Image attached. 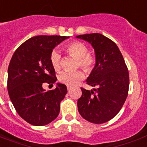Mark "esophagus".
Listing matches in <instances>:
<instances>
[{"label": "esophagus", "mask_w": 147, "mask_h": 147, "mask_svg": "<svg viewBox=\"0 0 147 147\" xmlns=\"http://www.w3.org/2000/svg\"><path fill=\"white\" fill-rule=\"evenodd\" d=\"M67 89H68V91H70V90L71 89V87H70V86H67Z\"/></svg>", "instance_id": "1"}]
</instances>
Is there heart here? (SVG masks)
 Segmentation results:
<instances>
[{"mask_svg":"<svg viewBox=\"0 0 147 147\" xmlns=\"http://www.w3.org/2000/svg\"><path fill=\"white\" fill-rule=\"evenodd\" d=\"M65 50L68 54L78 60L77 66H80L88 71H92L95 64L94 57L88 53L87 47L80 42H72L65 47ZM50 62L55 71L61 68V55L57 50H53L50 54ZM85 72L82 70L76 71H63L59 76L61 83L69 86L76 85L78 82L84 79Z\"/></svg>","mask_w":147,"mask_h":147,"instance_id":"obj_1","label":"heart"}]
</instances>
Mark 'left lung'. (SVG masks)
I'll return each instance as SVG.
<instances>
[{
	"label": "left lung",
	"instance_id": "obj_1",
	"mask_svg": "<svg viewBox=\"0 0 147 147\" xmlns=\"http://www.w3.org/2000/svg\"><path fill=\"white\" fill-rule=\"evenodd\" d=\"M89 42L95 53V65L86 79L97 88H82L78 100L81 116L93 123L111 120L123 107L129 89V73L123 55L115 42L100 33L76 36Z\"/></svg>",
	"mask_w": 147,
	"mask_h": 147
}]
</instances>
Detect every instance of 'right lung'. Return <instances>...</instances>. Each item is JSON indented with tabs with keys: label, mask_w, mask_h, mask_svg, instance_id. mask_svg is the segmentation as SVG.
Here are the masks:
<instances>
[{
	"label": "right lung",
	"mask_w": 147,
	"mask_h": 147,
	"mask_svg": "<svg viewBox=\"0 0 147 147\" xmlns=\"http://www.w3.org/2000/svg\"><path fill=\"white\" fill-rule=\"evenodd\" d=\"M69 36H36L30 38L14 52L8 67L7 90L20 116L34 126H44L59 114L60 102L66 86L57 83L54 90L46 91L42 84L57 80L50 62L56 46Z\"/></svg>",
	"instance_id": "1"
}]
</instances>
